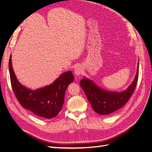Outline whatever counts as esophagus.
Segmentation results:
<instances>
[{"label": "esophagus", "mask_w": 152, "mask_h": 152, "mask_svg": "<svg viewBox=\"0 0 152 152\" xmlns=\"http://www.w3.org/2000/svg\"><path fill=\"white\" fill-rule=\"evenodd\" d=\"M83 72V69L81 66H77L75 68V74L76 76H80L81 75H82Z\"/></svg>", "instance_id": "34e87169"}]
</instances>
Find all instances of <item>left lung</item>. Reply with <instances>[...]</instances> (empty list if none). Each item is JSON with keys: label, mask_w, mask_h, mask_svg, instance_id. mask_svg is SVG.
<instances>
[{"label": "left lung", "mask_w": 152, "mask_h": 152, "mask_svg": "<svg viewBox=\"0 0 152 152\" xmlns=\"http://www.w3.org/2000/svg\"><path fill=\"white\" fill-rule=\"evenodd\" d=\"M138 69L139 63L133 81L126 90L121 92L104 90L92 80L84 77L80 81V85L93 110L99 115H107L122 108L130 99L135 88L138 78Z\"/></svg>", "instance_id": "1"}]
</instances>
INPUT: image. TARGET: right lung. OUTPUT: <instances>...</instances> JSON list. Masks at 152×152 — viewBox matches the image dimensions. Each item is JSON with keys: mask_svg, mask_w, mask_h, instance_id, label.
<instances>
[{"mask_svg": "<svg viewBox=\"0 0 152 152\" xmlns=\"http://www.w3.org/2000/svg\"><path fill=\"white\" fill-rule=\"evenodd\" d=\"M9 67L11 85L16 98L22 107L42 118H53L59 114L64 103L66 89L75 80L71 71L64 72L50 85L32 90L22 85L17 79L11 55Z\"/></svg>", "mask_w": 152, "mask_h": 152, "instance_id": "right-lung-1", "label": "right lung"}]
</instances>
